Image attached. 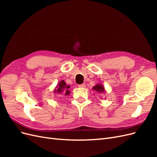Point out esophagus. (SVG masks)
<instances>
[{"label": "esophagus", "instance_id": "1", "mask_svg": "<svg viewBox=\"0 0 157 157\" xmlns=\"http://www.w3.org/2000/svg\"><path fill=\"white\" fill-rule=\"evenodd\" d=\"M85 86H86V84H85L84 83L78 85V87H80V88H84Z\"/></svg>", "mask_w": 157, "mask_h": 157}]
</instances>
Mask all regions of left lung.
Returning <instances> with one entry per match:
<instances>
[{
	"label": "left lung",
	"mask_w": 157,
	"mask_h": 157,
	"mask_svg": "<svg viewBox=\"0 0 157 157\" xmlns=\"http://www.w3.org/2000/svg\"><path fill=\"white\" fill-rule=\"evenodd\" d=\"M92 89L95 91L98 92V93H105V88L103 86L102 84H97L95 85V86L92 88Z\"/></svg>",
	"instance_id": "obj_1"
}]
</instances>
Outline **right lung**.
Here are the masks:
<instances>
[{
  "label": "right lung",
  "mask_w": 157,
  "mask_h": 157,
  "mask_svg": "<svg viewBox=\"0 0 157 157\" xmlns=\"http://www.w3.org/2000/svg\"><path fill=\"white\" fill-rule=\"evenodd\" d=\"M70 86L69 85L66 84L64 80L60 81L54 90V94L57 93L58 94H63L65 96H68L70 94V91L69 88Z\"/></svg>",
  "instance_id": "right-lung-1"
}]
</instances>
